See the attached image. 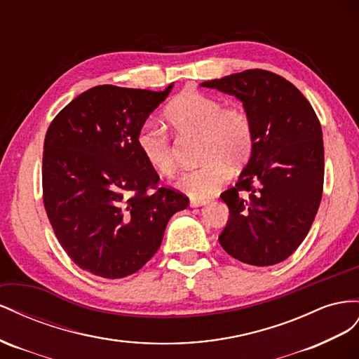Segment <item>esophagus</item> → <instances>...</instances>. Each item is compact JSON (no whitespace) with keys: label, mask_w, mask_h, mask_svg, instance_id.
<instances>
[{"label":"esophagus","mask_w":359,"mask_h":359,"mask_svg":"<svg viewBox=\"0 0 359 359\" xmlns=\"http://www.w3.org/2000/svg\"><path fill=\"white\" fill-rule=\"evenodd\" d=\"M209 200H191V208H200V206H206Z\"/></svg>","instance_id":"1"}]
</instances>
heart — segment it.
I'll return each mask as SVG.
<instances>
[{
  "label": "heart",
  "mask_w": 359,
  "mask_h": 359,
  "mask_svg": "<svg viewBox=\"0 0 359 359\" xmlns=\"http://www.w3.org/2000/svg\"><path fill=\"white\" fill-rule=\"evenodd\" d=\"M163 118L179 140L198 135V162L203 165L183 172L177 180V188L194 200L218 192L229 179V168H242L252 155L254 123L241 105H224L217 97L187 88L165 107ZM135 144L141 158L159 176L171 177L176 172L177 149L162 129L150 123L142 125Z\"/></svg>",
  "instance_id": "obj_1"
}]
</instances>
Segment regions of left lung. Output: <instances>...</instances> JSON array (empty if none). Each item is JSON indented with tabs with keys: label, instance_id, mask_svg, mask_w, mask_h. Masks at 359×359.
Segmentation results:
<instances>
[{
	"label": "left lung",
	"instance_id": "8db88e82",
	"mask_svg": "<svg viewBox=\"0 0 359 359\" xmlns=\"http://www.w3.org/2000/svg\"><path fill=\"white\" fill-rule=\"evenodd\" d=\"M236 96L254 123V149L233 188L219 243L252 266L285 260L309 234L323 192L322 126L309 100L287 79L262 69L201 83Z\"/></svg>",
	"mask_w": 359,
	"mask_h": 359
}]
</instances>
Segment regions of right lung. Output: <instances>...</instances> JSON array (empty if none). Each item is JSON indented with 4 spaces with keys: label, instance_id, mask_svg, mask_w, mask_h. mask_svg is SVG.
<instances>
[{
    "label": "right lung",
    "instance_id": "obj_1",
    "mask_svg": "<svg viewBox=\"0 0 359 359\" xmlns=\"http://www.w3.org/2000/svg\"><path fill=\"white\" fill-rule=\"evenodd\" d=\"M163 91L97 86L61 109L43 144L45 210L81 269L102 278L140 271L159 250L174 213L189 198L158 187L141 158L138 129L165 100Z\"/></svg>",
    "mask_w": 359,
    "mask_h": 359
}]
</instances>
